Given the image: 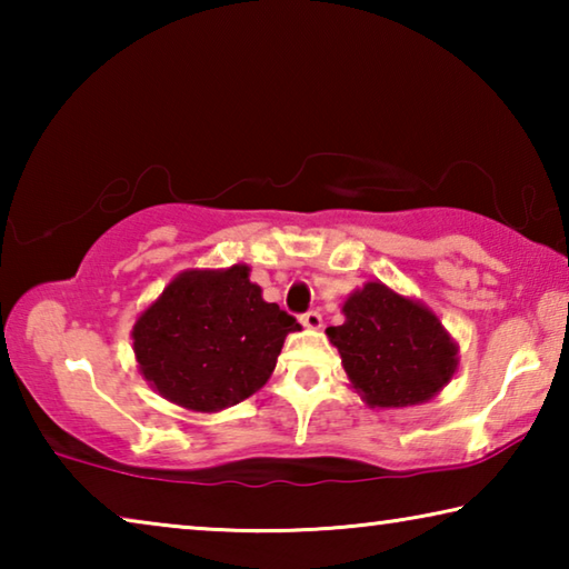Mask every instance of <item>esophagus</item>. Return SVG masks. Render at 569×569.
Listing matches in <instances>:
<instances>
[{"label": "esophagus", "mask_w": 569, "mask_h": 569, "mask_svg": "<svg viewBox=\"0 0 569 569\" xmlns=\"http://www.w3.org/2000/svg\"><path fill=\"white\" fill-rule=\"evenodd\" d=\"M301 323L306 326V329L319 331V329H321V323H323V319H321V313H319V311H308V313H303V316H301Z\"/></svg>", "instance_id": "obj_1"}]
</instances>
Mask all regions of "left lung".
Listing matches in <instances>:
<instances>
[{
    "label": "left lung",
    "instance_id": "obj_1",
    "mask_svg": "<svg viewBox=\"0 0 569 569\" xmlns=\"http://www.w3.org/2000/svg\"><path fill=\"white\" fill-rule=\"evenodd\" d=\"M341 313L343 323L326 336L366 407H419L455 379L459 343L419 298L369 281L346 298Z\"/></svg>",
    "mask_w": 569,
    "mask_h": 569
}]
</instances>
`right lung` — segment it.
I'll return each mask as SVG.
<instances>
[{"label": "right lung", "mask_w": 569, "mask_h": 569, "mask_svg": "<svg viewBox=\"0 0 569 569\" xmlns=\"http://www.w3.org/2000/svg\"><path fill=\"white\" fill-rule=\"evenodd\" d=\"M293 316L263 301L250 268H188L134 321L142 379L162 399L198 413L236 407L266 387Z\"/></svg>", "instance_id": "add662e5"}]
</instances>
